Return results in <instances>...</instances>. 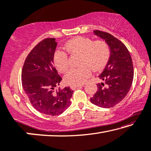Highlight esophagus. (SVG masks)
Returning <instances> with one entry per match:
<instances>
[{"label":"esophagus","mask_w":151,"mask_h":151,"mask_svg":"<svg viewBox=\"0 0 151 151\" xmlns=\"http://www.w3.org/2000/svg\"><path fill=\"white\" fill-rule=\"evenodd\" d=\"M83 84H81V85H71L70 86V88L73 89V90H74V89H75L76 88H77V87H83Z\"/></svg>","instance_id":"34e87169"}]
</instances>
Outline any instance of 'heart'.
<instances>
[{
    "label": "heart",
    "mask_w": 151,
    "mask_h": 151,
    "mask_svg": "<svg viewBox=\"0 0 151 151\" xmlns=\"http://www.w3.org/2000/svg\"><path fill=\"white\" fill-rule=\"evenodd\" d=\"M64 49L70 54L80 55V68L72 69L64 76L65 83L76 85L84 83L91 75V69L98 71L102 69L109 61L111 49L104 40L93 41L90 38L77 37L69 40ZM53 62L55 68L60 73H65L70 67L68 56L64 51H56L54 53Z\"/></svg>",
    "instance_id": "b5f03b06"
}]
</instances>
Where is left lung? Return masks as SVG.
I'll return each instance as SVG.
<instances>
[{"label":"left lung","mask_w":151,"mask_h":151,"mask_svg":"<svg viewBox=\"0 0 151 151\" xmlns=\"http://www.w3.org/2000/svg\"><path fill=\"white\" fill-rule=\"evenodd\" d=\"M93 32L107 42L111 55L99 75L103 82L97 84V91L90 101L98 106L108 109L119 104L129 92L134 78L133 63L129 51L121 40L103 31L94 30Z\"/></svg>","instance_id":"8db88e82"}]
</instances>
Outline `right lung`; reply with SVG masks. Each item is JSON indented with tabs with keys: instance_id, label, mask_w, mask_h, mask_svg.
<instances>
[{
	"instance_id": "1",
	"label": "right lung",
	"mask_w": 151,
	"mask_h": 151,
	"mask_svg": "<svg viewBox=\"0 0 151 151\" xmlns=\"http://www.w3.org/2000/svg\"><path fill=\"white\" fill-rule=\"evenodd\" d=\"M57 47L55 38L39 42L26 58L22 71V87L31 104L42 114H62L70 105L73 91L69 87L55 89L62 78L53 64Z\"/></svg>"
}]
</instances>
